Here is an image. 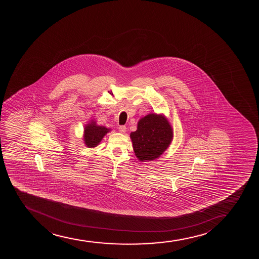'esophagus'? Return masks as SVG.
<instances>
[{
	"mask_svg": "<svg viewBox=\"0 0 259 259\" xmlns=\"http://www.w3.org/2000/svg\"><path fill=\"white\" fill-rule=\"evenodd\" d=\"M118 130L121 133L124 134L126 131H127V128H126V126H124V125H121V126H119Z\"/></svg>",
	"mask_w": 259,
	"mask_h": 259,
	"instance_id": "obj_1",
	"label": "esophagus"
}]
</instances>
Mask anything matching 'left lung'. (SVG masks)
I'll use <instances>...</instances> for the list:
<instances>
[{
	"instance_id": "obj_1",
	"label": "left lung",
	"mask_w": 259,
	"mask_h": 259,
	"mask_svg": "<svg viewBox=\"0 0 259 259\" xmlns=\"http://www.w3.org/2000/svg\"><path fill=\"white\" fill-rule=\"evenodd\" d=\"M131 138L137 157L141 161H152L169 146L172 128L164 116L149 114L138 122L137 130L131 132Z\"/></svg>"
}]
</instances>
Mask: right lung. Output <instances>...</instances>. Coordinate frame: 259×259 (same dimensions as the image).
I'll return each instance as SVG.
<instances>
[{
  "label": "right lung",
  "mask_w": 259,
  "mask_h": 259,
  "mask_svg": "<svg viewBox=\"0 0 259 259\" xmlns=\"http://www.w3.org/2000/svg\"><path fill=\"white\" fill-rule=\"evenodd\" d=\"M110 130L103 126H98L95 122H92L84 128V143L88 148H94L101 142L103 137L107 134Z\"/></svg>",
  "instance_id": "add662e5"
}]
</instances>
